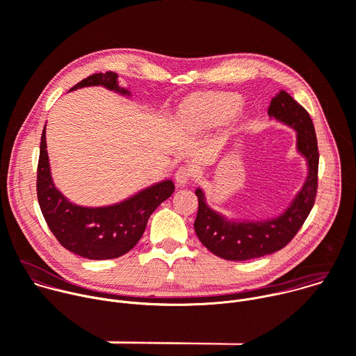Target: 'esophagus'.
<instances>
[{
    "label": "esophagus",
    "instance_id": "obj_1",
    "mask_svg": "<svg viewBox=\"0 0 356 356\" xmlns=\"http://www.w3.org/2000/svg\"><path fill=\"white\" fill-rule=\"evenodd\" d=\"M175 179H176L177 186H180V187L187 186V184L190 183V180L193 179V170H191V168H188V166H181V168H179L177 172H176V175H175Z\"/></svg>",
    "mask_w": 356,
    "mask_h": 356
}]
</instances>
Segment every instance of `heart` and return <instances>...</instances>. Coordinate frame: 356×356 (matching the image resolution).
<instances>
[{"label":"heart","instance_id":"obj_1","mask_svg":"<svg viewBox=\"0 0 356 356\" xmlns=\"http://www.w3.org/2000/svg\"><path fill=\"white\" fill-rule=\"evenodd\" d=\"M241 108L235 94H202L193 97L181 110V122L191 129H206L228 122Z\"/></svg>","mask_w":356,"mask_h":356}]
</instances>
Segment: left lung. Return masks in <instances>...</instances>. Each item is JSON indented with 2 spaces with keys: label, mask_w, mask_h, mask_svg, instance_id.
<instances>
[{
  "label": "left lung",
  "mask_w": 356,
  "mask_h": 356,
  "mask_svg": "<svg viewBox=\"0 0 356 356\" xmlns=\"http://www.w3.org/2000/svg\"><path fill=\"white\" fill-rule=\"evenodd\" d=\"M268 114L296 131L297 150L307 161L309 175L287 210L282 216L265 221L228 220L209 207L204 191L195 190L198 211L194 231L202 245L227 261L255 259L284 248L307 220L316 201L320 155L309 113L282 90L272 98Z\"/></svg>",
  "instance_id": "8db88e82"
}]
</instances>
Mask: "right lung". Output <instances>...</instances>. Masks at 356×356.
<instances>
[{
	"mask_svg": "<svg viewBox=\"0 0 356 356\" xmlns=\"http://www.w3.org/2000/svg\"><path fill=\"white\" fill-rule=\"evenodd\" d=\"M90 86H104L122 95H131L128 90L120 87L118 74L114 72L88 76L70 91ZM44 128L40 138L36 191L49 229L63 248L81 258L103 261L125 255L143 235L150 214L173 194V181H159L107 207L73 204L56 188L50 176Z\"/></svg>",
	"mask_w": 356,
	"mask_h": 356,
	"instance_id": "add662e5",
	"label": "right lung"
}]
</instances>
